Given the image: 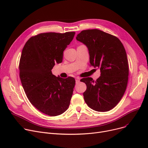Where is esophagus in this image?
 I'll return each mask as SVG.
<instances>
[{"instance_id":"34e87169","label":"esophagus","mask_w":148,"mask_h":148,"mask_svg":"<svg viewBox=\"0 0 148 148\" xmlns=\"http://www.w3.org/2000/svg\"><path fill=\"white\" fill-rule=\"evenodd\" d=\"M80 82V79L79 77H75V83L77 84Z\"/></svg>"}]
</instances>
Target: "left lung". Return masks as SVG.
I'll return each mask as SVG.
<instances>
[{"label":"left lung","mask_w":148,"mask_h":148,"mask_svg":"<svg viewBox=\"0 0 148 148\" xmlns=\"http://www.w3.org/2000/svg\"><path fill=\"white\" fill-rule=\"evenodd\" d=\"M76 40L86 45L90 64L99 68L101 75L97 80L82 79L86 84L83 93L85 102L97 112L112 110L120 101L127 88L128 63L125 48L119 39L98 29L84 30Z\"/></svg>","instance_id":"obj_1"}]
</instances>
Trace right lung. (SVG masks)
<instances>
[{
	"label": "right lung",
	"instance_id": "obj_1",
	"mask_svg": "<svg viewBox=\"0 0 148 148\" xmlns=\"http://www.w3.org/2000/svg\"><path fill=\"white\" fill-rule=\"evenodd\" d=\"M75 34H38L31 37L23 49L19 64L23 88L30 103L47 115H60L69 106L75 79L56 77L51 69L62 62L64 51Z\"/></svg>",
	"mask_w": 148,
	"mask_h": 148
}]
</instances>
